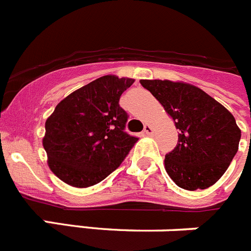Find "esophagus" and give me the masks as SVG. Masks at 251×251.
<instances>
[{"instance_id": "1", "label": "esophagus", "mask_w": 251, "mask_h": 251, "mask_svg": "<svg viewBox=\"0 0 251 251\" xmlns=\"http://www.w3.org/2000/svg\"><path fill=\"white\" fill-rule=\"evenodd\" d=\"M143 133H145V134H147V136H151V134H153V128L151 127L150 124H146L145 129H143Z\"/></svg>"}]
</instances>
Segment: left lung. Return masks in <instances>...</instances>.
Returning <instances> with one entry per match:
<instances>
[{"label":"left lung","instance_id":"left-lung-1","mask_svg":"<svg viewBox=\"0 0 251 251\" xmlns=\"http://www.w3.org/2000/svg\"><path fill=\"white\" fill-rule=\"evenodd\" d=\"M178 129L165 168L178 187L195 191L217 182L239 150L241 130L234 115L197 86L182 81L141 80Z\"/></svg>","mask_w":251,"mask_h":251}]
</instances>
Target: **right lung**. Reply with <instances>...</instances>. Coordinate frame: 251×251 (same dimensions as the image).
Returning <instances> with one entry per match:
<instances>
[{
	"label": "right lung",
	"mask_w": 251,
	"mask_h": 251,
	"mask_svg": "<svg viewBox=\"0 0 251 251\" xmlns=\"http://www.w3.org/2000/svg\"><path fill=\"white\" fill-rule=\"evenodd\" d=\"M134 79L105 75L60 101L46 119L43 145L50 170L73 187H89L119 167L138 138L126 132L119 99Z\"/></svg>",
	"instance_id": "add662e5"
}]
</instances>
